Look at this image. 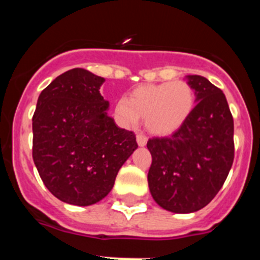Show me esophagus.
Wrapping results in <instances>:
<instances>
[{
    "label": "esophagus",
    "instance_id": "esophagus-1",
    "mask_svg": "<svg viewBox=\"0 0 260 260\" xmlns=\"http://www.w3.org/2000/svg\"><path fill=\"white\" fill-rule=\"evenodd\" d=\"M137 143H138V146L144 147L147 144V138L142 134H138L137 135Z\"/></svg>",
    "mask_w": 260,
    "mask_h": 260
}]
</instances>
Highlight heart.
Here are the masks:
<instances>
[{
  "label": "heart",
  "instance_id": "heart-1",
  "mask_svg": "<svg viewBox=\"0 0 260 260\" xmlns=\"http://www.w3.org/2000/svg\"><path fill=\"white\" fill-rule=\"evenodd\" d=\"M195 104V89L185 80L143 84L133 89L127 99L117 100L114 117L125 127H134L143 117L147 132L167 137L185 125Z\"/></svg>",
  "mask_w": 260,
  "mask_h": 260
}]
</instances>
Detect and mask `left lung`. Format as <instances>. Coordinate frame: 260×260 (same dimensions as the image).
I'll return each instance as SVG.
<instances>
[{
    "label": "left lung",
    "mask_w": 260,
    "mask_h": 260,
    "mask_svg": "<svg viewBox=\"0 0 260 260\" xmlns=\"http://www.w3.org/2000/svg\"><path fill=\"white\" fill-rule=\"evenodd\" d=\"M197 105L171 137L152 138L148 187L153 201L173 213L206 207L224 185L234 158L233 117L220 88L201 75H187Z\"/></svg>",
    "instance_id": "8db88e82"
}]
</instances>
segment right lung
I'll return each instance as SVG.
<instances>
[{"instance_id":"add662e5","label":"right lung","mask_w":260,"mask_h":260,"mask_svg":"<svg viewBox=\"0 0 260 260\" xmlns=\"http://www.w3.org/2000/svg\"><path fill=\"white\" fill-rule=\"evenodd\" d=\"M105 79L71 69L41 91L32 117V157L57 199L91 206L113 189L118 171L138 148L135 134L109 117L100 93Z\"/></svg>"}]
</instances>
